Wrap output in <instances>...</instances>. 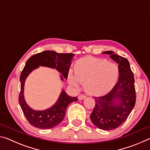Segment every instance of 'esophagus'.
I'll use <instances>...</instances> for the list:
<instances>
[{
  "instance_id": "1",
  "label": "esophagus",
  "mask_w": 150,
  "mask_h": 150,
  "mask_svg": "<svg viewBox=\"0 0 150 150\" xmlns=\"http://www.w3.org/2000/svg\"><path fill=\"white\" fill-rule=\"evenodd\" d=\"M85 98H86V96L84 95H82V94H81V95H79L78 96V98L79 100H83Z\"/></svg>"
}]
</instances>
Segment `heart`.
<instances>
[{
    "label": "heart",
    "instance_id": "obj_1",
    "mask_svg": "<svg viewBox=\"0 0 150 150\" xmlns=\"http://www.w3.org/2000/svg\"><path fill=\"white\" fill-rule=\"evenodd\" d=\"M119 68L115 63L93 57L79 59L74 65V75L69 73L70 85L79 88L84 84L85 90L93 95H103L112 89L117 83Z\"/></svg>",
    "mask_w": 150,
    "mask_h": 150
}]
</instances>
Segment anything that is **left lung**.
I'll use <instances>...</instances> for the list:
<instances>
[{
    "mask_svg": "<svg viewBox=\"0 0 150 150\" xmlns=\"http://www.w3.org/2000/svg\"><path fill=\"white\" fill-rule=\"evenodd\" d=\"M104 54L118 64V83L106 95L94 96L95 106L90 116L91 120L98 128L112 130L121 126L130 115L136 103V91L134 73L128 59L106 51Z\"/></svg>",
    "mask_w": 150,
    "mask_h": 150,
    "instance_id": "left-lung-1",
    "label": "left lung"
}]
</instances>
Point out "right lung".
<instances>
[{
	"mask_svg": "<svg viewBox=\"0 0 150 150\" xmlns=\"http://www.w3.org/2000/svg\"><path fill=\"white\" fill-rule=\"evenodd\" d=\"M74 55L73 54H58L54 51H44L32 55L28 59L20 77L21 87L18 101L24 115L33 126L46 130L57 126L64 118L68 105L77 101L78 98L71 97L62 90L57 102L52 107L44 110H35L27 105L24 99V88L26 79L39 66L56 69L62 75L60 76L61 79L63 81V77L67 79L71 59Z\"/></svg>",
	"mask_w": 150,
	"mask_h": 150,
	"instance_id": "1",
	"label": "right lung"
}]
</instances>
